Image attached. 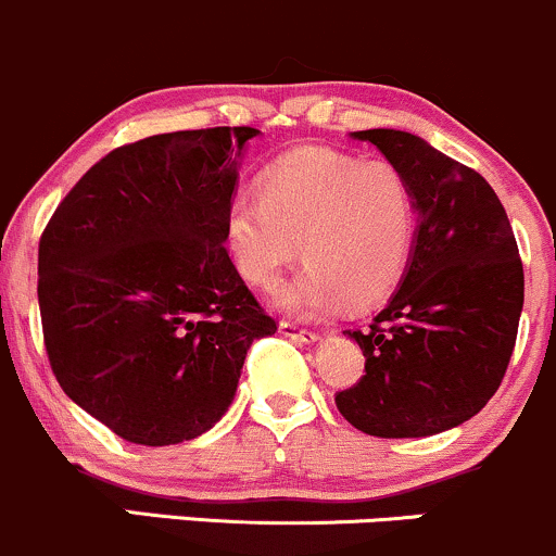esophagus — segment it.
Masks as SVG:
<instances>
[{"mask_svg": "<svg viewBox=\"0 0 556 556\" xmlns=\"http://www.w3.org/2000/svg\"><path fill=\"white\" fill-rule=\"evenodd\" d=\"M279 331H282L285 337H290V340H295V342H305V344H311V342H316V340H318L316 331L298 327V324H292V321H279Z\"/></svg>", "mask_w": 556, "mask_h": 556, "instance_id": "obj_1", "label": "esophagus"}]
</instances>
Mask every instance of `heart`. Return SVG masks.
Returning a JSON list of instances; mask_svg holds the SVG:
<instances>
[{"instance_id":"heart-1","label":"heart","mask_w":556,"mask_h":556,"mask_svg":"<svg viewBox=\"0 0 556 556\" xmlns=\"http://www.w3.org/2000/svg\"><path fill=\"white\" fill-rule=\"evenodd\" d=\"M416 232V201L405 175L387 159L324 149L295 151L261 182L258 195L235 198L227 242L248 285L271 290L287 266H308L279 303L295 314L384 298L405 271Z\"/></svg>"}]
</instances>
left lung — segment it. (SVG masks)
Instances as JSON below:
<instances>
[{"label": "left lung", "instance_id": "obj_1", "mask_svg": "<svg viewBox=\"0 0 556 556\" xmlns=\"http://www.w3.org/2000/svg\"><path fill=\"white\" fill-rule=\"evenodd\" d=\"M413 190L418 229L400 290L368 329H348L366 355L334 394L348 424L407 439L455 429L500 389L522 311V261L491 185L424 138L361 130Z\"/></svg>", "mask_w": 556, "mask_h": 556}]
</instances>
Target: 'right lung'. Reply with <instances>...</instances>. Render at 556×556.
Here are the masks:
<instances>
[{
	"label": "right lung",
	"mask_w": 556,
	"mask_h": 556,
	"mask_svg": "<svg viewBox=\"0 0 556 556\" xmlns=\"http://www.w3.org/2000/svg\"><path fill=\"white\" fill-rule=\"evenodd\" d=\"M256 127L162 132L114 149L38 240V308L65 394L132 444H180L227 413L277 321L235 269L227 214Z\"/></svg>",
	"instance_id": "add662e5"
}]
</instances>
